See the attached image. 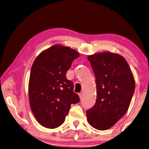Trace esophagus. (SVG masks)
I'll return each instance as SVG.
<instances>
[{
  "label": "esophagus",
  "mask_w": 149,
  "mask_h": 149,
  "mask_svg": "<svg viewBox=\"0 0 149 149\" xmlns=\"http://www.w3.org/2000/svg\"><path fill=\"white\" fill-rule=\"evenodd\" d=\"M79 98L81 99L83 97V96H84V94H83V93H80L79 94Z\"/></svg>",
  "instance_id": "esophagus-1"
}]
</instances>
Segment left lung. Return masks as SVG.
<instances>
[{
	"label": "left lung",
	"instance_id": "1",
	"mask_svg": "<svg viewBox=\"0 0 149 149\" xmlns=\"http://www.w3.org/2000/svg\"><path fill=\"white\" fill-rule=\"evenodd\" d=\"M96 78L97 96L94 106L86 111L91 126L106 130L126 114L135 91V80L125 58L104 52L89 55Z\"/></svg>",
	"mask_w": 149,
	"mask_h": 149
}]
</instances>
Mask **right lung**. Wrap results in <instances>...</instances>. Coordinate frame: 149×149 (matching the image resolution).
Returning <instances> with one entry per match:
<instances>
[{
	"mask_svg": "<svg viewBox=\"0 0 149 149\" xmlns=\"http://www.w3.org/2000/svg\"><path fill=\"white\" fill-rule=\"evenodd\" d=\"M79 54L69 47L55 45L35 59L29 83L30 105L35 118L47 128L60 126L71 104L80 101L66 72Z\"/></svg>",
	"mask_w": 149,
	"mask_h": 149,
	"instance_id": "add662e5",
	"label": "right lung"
}]
</instances>
